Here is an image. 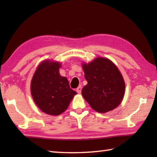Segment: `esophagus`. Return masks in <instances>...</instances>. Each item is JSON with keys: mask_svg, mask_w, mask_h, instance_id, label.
I'll use <instances>...</instances> for the list:
<instances>
[{"mask_svg": "<svg viewBox=\"0 0 157 157\" xmlns=\"http://www.w3.org/2000/svg\"><path fill=\"white\" fill-rule=\"evenodd\" d=\"M82 87L81 86H78V87L77 88V89H76V91H77V92H78V94H80V93L82 92Z\"/></svg>", "mask_w": 157, "mask_h": 157, "instance_id": "esophagus-1", "label": "esophagus"}]
</instances>
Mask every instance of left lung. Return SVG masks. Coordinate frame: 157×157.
<instances>
[{
	"label": "left lung",
	"instance_id": "1",
	"mask_svg": "<svg viewBox=\"0 0 157 157\" xmlns=\"http://www.w3.org/2000/svg\"><path fill=\"white\" fill-rule=\"evenodd\" d=\"M88 82L82 90L83 97L96 111L104 113L121 104L125 94V82L118 68L106 58H96L83 63Z\"/></svg>",
	"mask_w": 157,
	"mask_h": 157
}]
</instances>
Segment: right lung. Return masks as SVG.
Listing matches in <instances>:
<instances>
[{
  "label": "right lung",
  "instance_id": "add662e5",
  "mask_svg": "<svg viewBox=\"0 0 157 157\" xmlns=\"http://www.w3.org/2000/svg\"><path fill=\"white\" fill-rule=\"evenodd\" d=\"M61 64L46 60L38 67L31 82V94L42 111L59 115L67 109L77 92L59 73Z\"/></svg>",
  "mask_w": 157,
  "mask_h": 157
}]
</instances>
